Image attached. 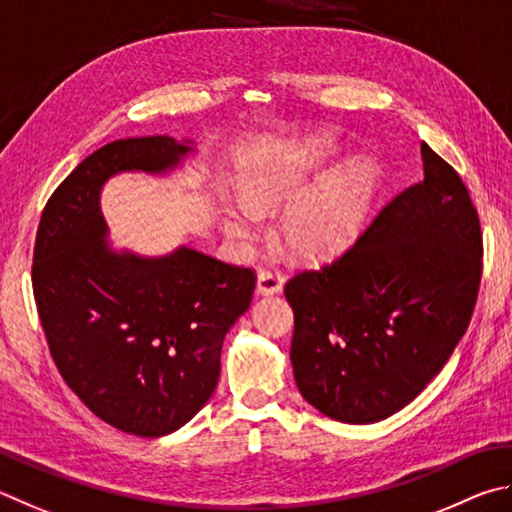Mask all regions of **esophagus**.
<instances>
[{
  "label": "esophagus",
  "mask_w": 512,
  "mask_h": 512,
  "mask_svg": "<svg viewBox=\"0 0 512 512\" xmlns=\"http://www.w3.org/2000/svg\"><path fill=\"white\" fill-rule=\"evenodd\" d=\"M283 290V274L279 270H261L256 279V292L263 297H270Z\"/></svg>",
  "instance_id": "34e87169"
}]
</instances>
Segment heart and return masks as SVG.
Listing matches in <instances>:
<instances>
[{
  "label": "heart",
  "instance_id": "b5f03b06",
  "mask_svg": "<svg viewBox=\"0 0 512 512\" xmlns=\"http://www.w3.org/2000/svg\"><path fill=\"white\" fill-rule=\"evenodd\" d=\"M328 146V139H312L267 148L242 175V200L222 206L224 231L238 240L254 236L263 222V211L290 202L308 184ZM378 182L380 170L373 159H348L319 186L290 204L281 222L283 238L308 258L333 254L360 227Z\"/></svg>",
  "mask_w": 512,
  "mask_h": 512
}]
</instances>
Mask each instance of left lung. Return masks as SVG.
<instances>
[{
    "label": "left lung",
    "instance_id": "left-lung-1",
    "mask_svg": "<svg viewBox=\"0 0 512 512\" xmlns=\"http://www.w3.org/2000/svg\"><path fill=\"white\" fill-rule=\"evenodd\" d=\"M425 179L375 215L355 245L285 283L301 396L351 425L407 407L468 330L481 227L456 170L423 141Z\"/></svg>",
    "mask_w": 512,
    "mask_h": 512
}]
</instances>
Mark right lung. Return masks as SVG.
Wrapping results in <instances>:
<instances>
[{
    "label": "right lung",
    "instance_id": "1",
    "mask_svg": "<svg viewBox=\"0 0 512 512\" xmlns=\"http://www.w3.org/2000/svg\"><path fill=\"white\" fill-rule=\"evenodd\" d=\"M191 141L119 139L80 161L44 206L33 294L67 387L121 432L157 438L215 391L224 335L249 308L256 276L191 247L146 258L107 242L101 188L116 173H168Z\"/></svg>",
    "mask_w": 512,
    "mask_h": 512
}]
</instances>
